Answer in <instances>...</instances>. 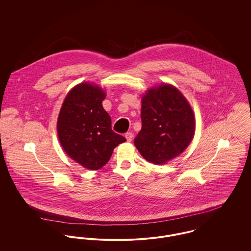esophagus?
Returning <instances> with one entry per match:
<instances>
[{"label":"esophagus","mask_w":251,"mask_h":251,"mask_svg":"<svg viewBox=\"0 0 251 251\" xmlns=\"http://www.w3.org/2000/svg\"><path fill=\"white\" fill-rule=\"evenodd\" d=\"M125 136H126V138L127 142H131V141H132V138H133V133L129 131V132H126V133L125 134Z\"/></svg>","instance_id":"1"}]
</instances>
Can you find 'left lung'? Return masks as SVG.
Returning a JSON list of instances; mask_svg holds the SVG:
<instances>
[{"label":"left lung","instance_id":"obj_1","mask_svg":"<svg viewBox=\"0 0 251 251\" xmlns=\"http://www.w3.org/2000/svg\"><path fill=\"white\" fill-rule=\"evenodd\" d=\"M142 128L134 145L149 162L164 164L178 156L195 132L193 111L177 88L161 84L142 98Z\"/></svg>","mask_w":251,"mask_h":251}]
</instances>
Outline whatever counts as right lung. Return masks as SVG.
<instances>
[{
	"instance_id": "obj_1",
	"label": "right lung",
	"mask_w": 251,
	"mask_h": 251,
	"mask_svg": "<svg viewBox=\"0 0 251 251\" xmlns=\"http://www.w3.org/2000/svg\"><path fill=\"white\" fill-rule=\"evenodd\" d=\"M104 99L100 87L81 83L68 94L58 118V136L64 151L90 170L103 167L113 150L126 141L112 130L111 118L102 107Z\"/></svg>"
}]
</instances>
